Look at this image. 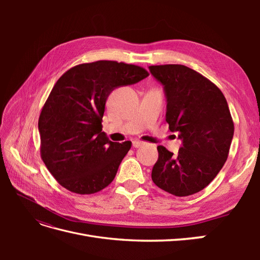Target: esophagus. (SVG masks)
Instances as JSON below:
<instances>
[{
	"label": "esophagus",
	"mask_w": 260,
	"mask_h": 260,
	"mask_svg": "<svg viewBox=\"0 0 260 260\" xmlns=\"http://www.w3.org/2000/svg\"><path fill=\"white\" fill-rule=\"evenodd\" d=\"M144 143L142 142V141H139V140H135L132 142V145H133V147H140V146H142Z\"/></svg>",
	"instance_id": "34e87169"
}]
</instances>
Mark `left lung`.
<instances>
[{"label":"left lung","mask_w":260,"mask_h":260,"mask_svg":"<svg viewBox=\"0 0 260 260\" xmlns=\"http://www.w3.org/2000/svg\"><path fill=\"white\" fill-rule=\"evenodd\" d=\"M167 98L166 121L182 139L178 155L159 145L153 182L176 196L202 191L228 158L234 123L222 92L206 77L184 65L149 66Z\"/></svg>","instance_id":"left-lung-1"}]
</instances>
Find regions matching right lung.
Masks as SVG:
<instances>
[{"mask_svg":"<svg viewBox=\"0 0 260 260\" xmlns=\"http://www.w3.org/2000/svg\"><path fill=\"white\" fill-rule=\"evenodd\" d=\"M148 75L137 65L98 60L68 69L54 84L38 125L41 158L62 187L84 195L112 183L131 142H112L102 131L106 100Z\"/></svg>","mask_w":260,"mask_h":260,"instance_id":"1","label":"right lung"}]
</instances>
